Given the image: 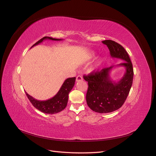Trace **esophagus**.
<instances>
[{"label": "esophagus", "mask_w": 156, "mask_h": 156, "mask_svg": "<svg viewBox=\"0 0 156 156\" xmlns=\"http://www.w3.org/2000/svg\"><path fill=\"white\" fill-rule=\"evenodd\" d=\"M83 79V77L81 76V75H78V76L76 77V81L77 82H79V81H82Z\"/></svg>", "instance_id": "34e87169"}]
</instances>
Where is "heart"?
Instances as JSON below:
<instances>
[{
  "label": "heart",
  "mask_w": 156,
  "mask_h": 156,
  "mask_svg": "<svg viewBox=\"0 0 156 156\" xmlns=\"http://www.w3.org/2000/svg\"><path fill=\"white\" fill-rule=\"evenodd\" d=\"M101 63H102V60L100 59V60H99L98 62H97V63H96V68H98V67H100V66H101Z\"/></svg>",
  "instance_id": "b5f03b06"
}]
</instances>
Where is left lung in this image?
<instances>
[{
	"instance_id": "8db88e82",
	"label": "left lung",
	"mask_w": 156,
	"mask_h": 156,
	"mask_svg": "<svg viewBox=\"0 0 156 156\" xmlns=\"http://www.w3.org/2000/svg\"><path fill=\"white\" fill-rule=\"evenodd\" d=\"M102 43L107 46L112 58L124 61L116 66L125 68L124 75L119 81H112L110 73L114 66H111L83 77L88 84L86 96L88 106L96 112L108 113L119 109L124 104L133 83V69L128 54L121 45L109 40Z\"/></svg>"
}]
</instances>
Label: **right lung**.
I'll list each match as a JSON object with an SVG mask.
<instances>
[{
    "instance_id": "right-lung-1",
    "label": "right lung",
    "mask_w": 156,
    "mask_h": 156,
    "mask_svg": "<svg viewBox=\"0 0 156 156\" xmlns=\"http://www.w3.org/2000/svg\"><path fill=\"white\" fill-rule=\"evenodd\" d=\"M45 40H49L53 41H60L62 39L53 38L51 37L45 36L41 38L39 41H37L32 47L37 45L41 43L42 41ZM75 82V77L68 78L66 79L62 87L60 88L59 91L57 92L55 96L47 100H37L35 98L30 96L29 94L26 92L27 96L31 102L32 105L37 109H38L41 112L46 113V114H55L64 110L67 105L68 101V95L70 91L73 88Z\"/></svg>"
}]
</instances>
